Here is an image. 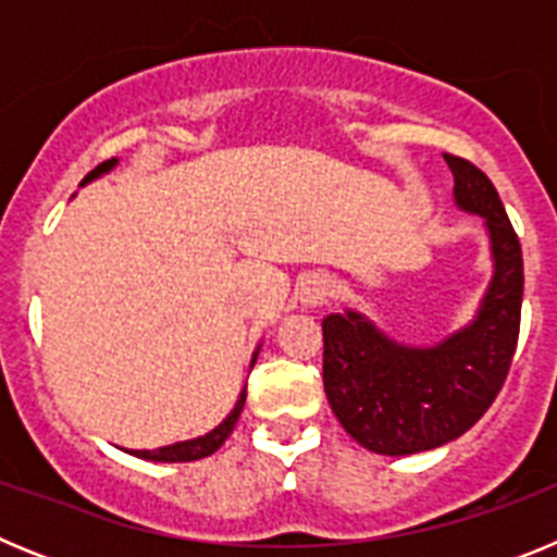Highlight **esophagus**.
Segmentation results:
<instances>
[{
    "mask_svg": "<svg viewBox=\"0 0 557 557\" xmlns=\"http://www.w3.org/2000/svg\"><path fill=\"white\" fill-rule=\"evenodd\" d=\"M329 295H332V282L321 273L309 275L307 282L301 284V289H298V298H301L304 307H321Z\"/></svg>",
    "mask_w": 557,
    "mask_h": 557,
    "instance_id": "1",
    "label": "esophagus"
}]
</instances>
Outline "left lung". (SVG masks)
I'll list each match as a JSON object with an SVG mask.
<instances>
[{"instance_id":"left-lung-1","label":"left lung","mask_w":557,"mask_h":557,"mask_svg":"<svg viewBox=\"0 0 557 557\" xmlns=\"http://www.w3.org/2000/svg\"><path fill=\"white\" fill-rule=\"evenodd\" d=\"M457 209L476 214L491 239L494 275L476 314L435 346H407L362 312L323 318V387L359 446L416 455L471 430L505 385L519 339L524 264L499 191L471 161L444 152Z\"/></svg>"}]
</instances>
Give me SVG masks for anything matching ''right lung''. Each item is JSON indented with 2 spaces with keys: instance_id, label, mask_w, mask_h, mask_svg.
Here are the masks:
<instances>
[{
  "instance_id": "1",
  "label": "right lung",
  "mask_w": 557,
  "mask_h": 557,
  "mask_svg": "<svg viewBox=\"0 0 557 557\" xmlns=\"http://www.w3.org/2000/svg\"><path fill=\"white\" fill-rule=\"evenodd\" d=\"M116 164H120L116 159L102 161L97 170H91L86 178L81 181V186L91 184V181H97V178H102V175H106V172H111ZM256 357H259V348L253 351L250 368H253ZM245 396H248V385L243 387V393H239V398H236L234 410H231L228 416L223 418V424H218L211 432H206V435L191 437V441H181V444H172V446H161V449H152V451L150 449H127V451H131V455H136V457H141V460H152V462H189V460H200V457L214 455V451H218L220 446L225 444V437L234 432L236 421H239V412H243V407H245Z\"/></svg>"
}]
</instances>
